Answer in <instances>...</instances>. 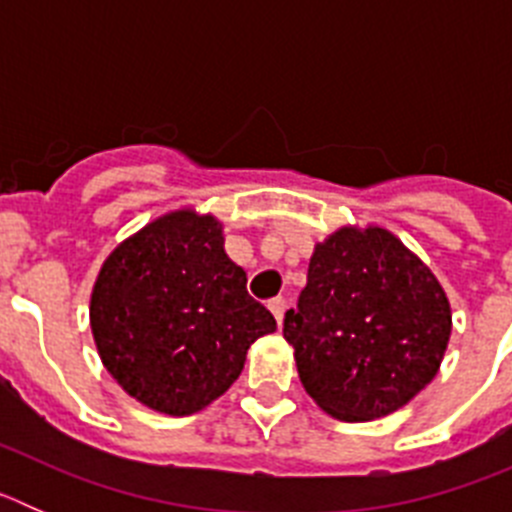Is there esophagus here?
Instances as JSON below:
<instances>
[{
  "mask_svg": "<svg viewBox=\"0 0 512 512\" xmlns=\"http://www.w3.org/2000/svg\"><path fill=\"white\" fill-rule=\"evenodd\" d=\"M269 310L274 312V318H277V323L282 325L284 310H287V302H284L282 297H274V300H269Z\"/></svg>",
  "mask_w": 512,
  "mask_h": 512,
  "instance_id": "esophagus-1",
  "label": "esophagus"
}]
</instances>
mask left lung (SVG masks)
<instances>
[{"mask_svg": "<svg viewBox=\"0 0 512 512\" xmlns=\"http://www.w3.org/2000/svg\"><path fill=\"white\" fill-rule=\"evenodd\" d=\"M284 338L315 405L330 418L364 423L431 384L451 338V302L395 233L341 225L315 243Z\"/></svg>", "mask_w": 512, "mask_h": 512, "instance_id": "obj_1", "label": "left lung"}]
</instances>
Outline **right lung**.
I'll use <instances>...</instances> for the list:
<instances>
[{
	"label": "right lung",
	"instance_id": "obj_1",
	"mask_svg": "<svg viewBox=\"0 0 512 512\" xmlns=\"http://www.w3.org/2000/svg\"><path fill=\"white\" fill-rule=\"evenodd\" d=\"M89 325L122 390L176 418L225 395L251 343L277 330L225 253L223 223L194 207L153 217L112 248L92 287Z\"/></svg>",
	"mask_w": 512,
	"mask_h": 512
}]
</instances>
